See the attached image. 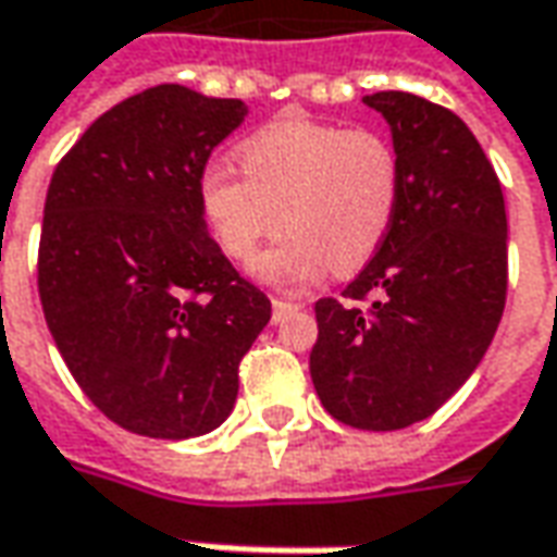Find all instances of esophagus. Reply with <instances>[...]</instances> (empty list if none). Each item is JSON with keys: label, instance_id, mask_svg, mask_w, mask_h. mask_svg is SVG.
<instances>
[{"label": "esophagus", "instance_id": "esophagus-1", "mask_svg": "<svg viewBox=\"0 0 557 557\" xmlns=\"http://www.w3.org/2000/svg\"><path fill=\"white\" fill-rule=\"evenodd\" d=\"M300 300H282V297H275L272 300V319L278 322V319H285L287 312H294V309H300Z\"/></svg>", "mask_w": 557, "mask_h": 557}]
</instances>
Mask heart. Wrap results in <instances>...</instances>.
I'll return each instance as SVG.
<instances>
[{"label": "heart", "instance_id": "obj_1", "mask_svg": "<svg viewBox=\"0 0 557 557\" xmlns=\"http://www.w3.org/2000/svg\"><path fill=\"white\" fill-rule=\"evenodd\" d=\"M235 174L208 165L199 177V208L218 248L248 263L278 235L253 272L294 287L324 272L361 270L386 242L401 196V159L383 131L287 115L238 144Z\"/></svg>", "mask_w": 557, "mask_h": 557}]
</instances>
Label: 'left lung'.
I'll use <instances>...</instances> for the list:
<instances>
[{"mask_svg":"<svg viewBox=\"0 0 557 557\" xmlns=\"http://www.w3.org/2000/svg\"><path fill=\"white\" fill-rule=\"evenodd\" d=\"M401 159L392 230L339 297L315 304L309 374L324 410L392 432L432 417L479 368L509 285L506 201L460 115L410 91H376Z\"/></svg>","mask_w":557,"mask_h":557,"instance_id":"left-lung-1","label":"left lung"}]
</instances>
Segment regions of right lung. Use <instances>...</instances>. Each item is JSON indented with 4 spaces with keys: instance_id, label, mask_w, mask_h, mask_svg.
Returning <instances> with one entry per match:
<instances>
[{
    "instance_id": "right-lung-1",
    "label": "right lung",
    "mask_w": 557,
    "mask_h": 557,
    "mask_svg": "<svg viewBox=\"0 0 557 557\" xmlns=\"http://www.w3.org/2000/svg\"><path fill=\"white\" fill-rule=\"evenodd\" d=\"M245 103L156 85L115 103L63 156L45 196L39 300L95 408L147 438L218 429L238 361L272 315L208 235L199 177Z\"/></svg>"
}]
</instances>
